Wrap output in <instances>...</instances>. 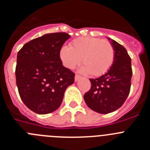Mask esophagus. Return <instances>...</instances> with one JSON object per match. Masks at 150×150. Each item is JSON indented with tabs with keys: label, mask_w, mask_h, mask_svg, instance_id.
Segmentation results:
<instances>
[{
	"label": "esophagus",
	"mask_w": 150,
	"mask_h": 150,
	"mask_svg": "<svg viewBox=\"0 0 150 150\" xmlns=\"http://www.w3.org/2000/svg\"><path fill=\"white\" fill-rule=\"evenodd\" d=\"M80 79H81V76H79V75H78V74H76V75H75V81H78V80Z\"/></svg>",
	"instance_id": "esophagus-1"
}]
</instances>
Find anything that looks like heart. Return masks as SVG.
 I'll list each match as a JSON object with an SVG mask.
<instances>
[{
	"label": "heart",
	"mask_w": 150,
	"mask_h": 150,
	"mask_svg": "<svg viewBox=\"0 0 150 150\" xmlns=\"http://www.w3.org/2000/svg\"><path fill=\"white\" fill-rule=\"evenodd\" d=\"M60 56L64 64L72 69L80 63L83 58L84 66L81 71L98 76L105 74L112 66L115 50L110 42L92 37H83L74 40L71 46H63Z\"/></svg>",
	"instance_id": "obj_1"
}]
</instances>
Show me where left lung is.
I'll list each match as a JSON object with an SVG mask.
<instances>
[{"instance_id": "left-lung-1", "label": "left lung", "mask_w": 150, "mask_h": 150, "mask_svg": "<svg viewBox=\"0 0 150 150\" xmlns=\"http://www.w3.org/2000/svg\"><path fill=\"white\" fill-rule=\"evenodd\" d=\"M111 43L115 50L112 65L100 77L89 79L91 88L84 95L85 102L90 109L102 114L121 107L131 88L132 59L124 46L113 40Z\"/></svg>"}]
</instances>
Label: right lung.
<instances>
[{
  "instance_id": "right-lung-1",
  "label": "right lung",
  "mask_w": 150,
  "mask_h": 150,
  "mask_svg": "<svg viewBox=\"0 0 150 150\" xmlns=\"http://www.w3.org/2000/svg\"><path fill=\"white\" fill-rule=\"evenodd\" d=\"M71 36L46 34L29 41L17 54L16 79L23 103L38 114L56 110L66 88L74 83V74L60 58L62 46Z\"/></svg>"
}]
</instances>
